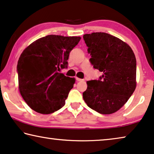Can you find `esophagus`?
I'll return each mask as SVG.
<instances>
[{
	"instance_id": "esophagus-1",
	"label": "esophagus",
	"mask_w": 154,
	"mask_h": 154,
	"mask_svg": "<svg viewBox=\"0 0 154 154\" xmlns=\"http://www.w3.org/2000/svg\"><path fill=\"white\" fill-rule=\"evenodd\" d=\"M75 79H76L77 81H82V80H84L83 79H79V78H75Z\"/></svg>"
}]
</instances>
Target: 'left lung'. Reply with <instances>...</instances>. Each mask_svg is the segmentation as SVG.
<instances>
[{
  "label": "left lung",
  "mask_w": 154,
  "mask_h": 154,
  "mask_svg": "<svg viewBox=\"0 0 154 154\" xmlns=\"http://www.w3.org/2000/svg\"><path fill=\"white\" fill-rule=\"evenodd\" d=\"M83 39L94 69L103 72L98 80L87 82L82 96L87 106L101 114L119 110L136 87V60L126 42L103 32L85 34Z\"/></svg>",
  "instance_id": "obj_1"
}]
</instances>
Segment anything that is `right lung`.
Masks as SVG:
<instances>
[{
    "label": "right lung",
    "mask_w": 154,
    "mask_h": 154,
    "mask_svg": "<svg viewBox=\"0 0 154 154\" xmlns=\"http://www.w3.org/2000/svg\"><path fill=\"white\" fill-rule=\"evenodd\" d=\"M80 38L48 35L32 42L21 54L17 65L18 88L32 109L49 114L65 105L75 79L59 72L67 68L70 51Z\"/></svg>",
    "instance_id": "1"
}]
</instances>
